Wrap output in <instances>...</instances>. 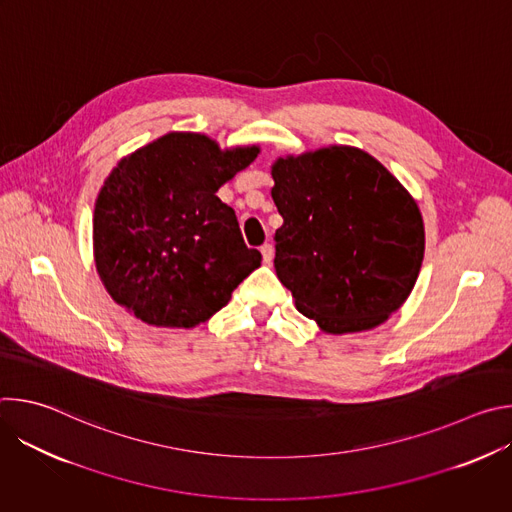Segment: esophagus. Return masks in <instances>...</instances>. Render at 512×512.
Listing matches in <instances>:
<instances>
[{
    "label": "esophagus",
    "instance_id": "obj_1",
    "mask_svg": "<svg viewBox=\"0 0 512 512\" xmlns=\"http://www.w3.org/2000/svg\"><path fill=\"white\" fill-rule=\"evenodd\" d=\"M261 255H263V263H271L273 261V245L271 243H265L263 247H261Z\"/></svg>",
    "mask_w": 512,
    "mask_h": 512
}]
</instances>
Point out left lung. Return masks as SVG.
I'll return each mask as SVG.
<instances>
[{
	"label": "left lung",
	"instance_id": "8db88e82",
	"mask_svg": "<svg viewBox=\"0 0 512 512\" xmlns=\"http://www.w3.org/2000/svg\"><path fill=\"white\" fill-rule=\"evenodd\" d=\"M275 273L326 334L381 326L417 281L425 229L407 188L371 154L328 145L271 166Z\"/></svg>",
	"mask_w": 512,
	"mask_h": 512
}]
</instances>
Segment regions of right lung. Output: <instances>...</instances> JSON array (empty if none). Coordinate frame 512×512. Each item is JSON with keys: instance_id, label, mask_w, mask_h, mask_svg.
Wrapping results in <instances>:
<instances>
[{"instance_id": "obj_1", "label": "right lung", "mask_w": 512, "mask_h": 512, "mask_svg": "<svg viewBox=\"0 0 512 512\" xmlns=\"http://www.w3.org/2000/svg\"><path fill=\"white\" fill-rule=\"evenodd\" d=\"M257 154L170 131L117 162L95 202L93 255L119 306L145 324L194 328L229 304L261 253L216 190Z\"/></svg>"}]
</instances>
